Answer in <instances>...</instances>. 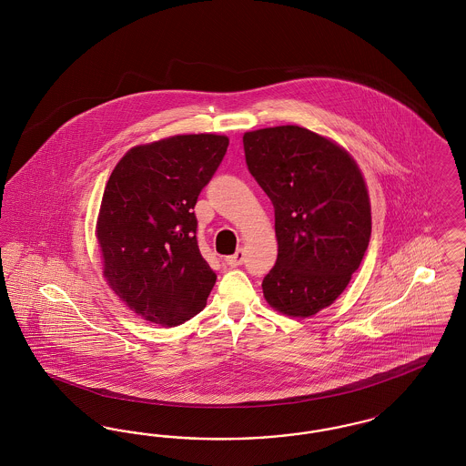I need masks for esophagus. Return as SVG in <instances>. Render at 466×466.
<instances>
[{
    "mask_svg": "<svg viewBox=\"0 0 466 466\" xmlns=\"http://www.w3.org/2000/svg\"><path fill=\"white\" fill-rule=\"evenodd\" d=\"M225 262H227V264H228V266H230V267L243 266V262H244L243 248H239V249H238V251H236V253H234V255H232V257H227V258H225Z\"/></svg>",
    "mask_w": 466,
    "mask_h": 466,
    "instance_id": "1",
    "label": "esophagus"
}]
</instances>
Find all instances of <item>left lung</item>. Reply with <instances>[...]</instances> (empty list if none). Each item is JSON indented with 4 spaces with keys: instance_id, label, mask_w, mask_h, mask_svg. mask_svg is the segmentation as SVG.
<instances>
[{
    "instance_id": "left-lung-1",
    "label": "left lung",
    "mask_w": 466,
    "mask_h": 466,
    "mask_svg": "<svg viewBox=\"0 0 466 466\" xmlns=\"http://www.w3.org/2000/svg\"><path fill=\"white\" fill-rule=\"evenodd\" d=\"M246 166L274 206L278 260L262 289L279 312L308 318L346 289L369 248L372 218L353 157L299 126L243 136Z\"/></svg>"
}]
</instances>
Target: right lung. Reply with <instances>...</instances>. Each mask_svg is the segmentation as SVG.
<instances>
[{
  "mask_svg": "<svg viewBox=\"0 0 466 466\" xmlns=\"http://www.w3.org/2000/svg\"><path fill=\"white\" fill-rule=\"evenodd\" d=\"M228 137L181 134L134 147L106 183L97 241L118 299L162 327L204 309L217 274L202 258L194 208L222 164Z\"/></svg>",
  "mask_w": 466,
  "mask_h": 466,
  "instance_id": "right-lung-1",
  "label": "right lung"
}]
</instances>
